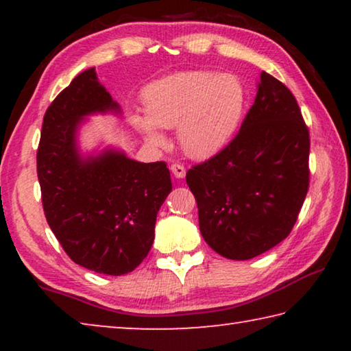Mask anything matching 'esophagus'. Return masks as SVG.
Returning <instances> with one entry per match:
<instances>
[{"mask_svg": "<svg viewBox=\"0 0 351 351\" xmlns=\"http://www.w3.org/2000/svg\"><path fill=\"white\" fill-rule=\"evenodd\" d=\"M170 171L173 173L175 178H178V180H182V178L186 176V169H184V165L181 164H171Z\"/></svg>", "mask_w": 351, "mask_h": 351, "instance_id": "esophagus-1", "label": "esophagus"}]
</instances>
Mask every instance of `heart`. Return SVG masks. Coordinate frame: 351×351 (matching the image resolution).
<instances>
[{
	"label": "heart",
	"instance_id": "obj_1",
	"mask_svg": "<svg viewBox=\"0 0 351 351\" xmlns=\"http://www.w3.org/2000/svg\"><path fill=\"white\" fill-rule=\"evenodd\" d=\"M246 100V86L239 75L210 69L181 71L144 88L147 117L134 114L132 122L154 147L165 145L159 128L178 127L182 152L193 159H207L234 138Z\"/></svg>",
	"mask_w": 351,
	"mask_h": 351
}]
</instances>
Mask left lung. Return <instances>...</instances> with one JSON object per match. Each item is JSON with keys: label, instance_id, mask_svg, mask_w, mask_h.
Listing matches in <instances>:
<instances>
[{"label": "left lung", "instance_id": "left-lung-1", "mask_svg": "<svg viewBox=\"0 0 351 351\" xmlns=\"http://www.w3.org/2000/svg\"><path fill=\"white\" fill-rule=\"evenodd\" d=\"M308 158L310 132L295 97L261 71L240 132L186 175L207 245L226 258L249 260L287 239L310 186Z\"/></svg>", "mask_w": 351, "mask_h": 351}]
</instances>
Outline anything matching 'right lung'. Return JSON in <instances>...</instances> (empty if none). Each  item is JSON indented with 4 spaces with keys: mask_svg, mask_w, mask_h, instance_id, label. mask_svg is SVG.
Masks as SVG:
<instances>
[{
    "mask_svg": "<svg viewBox=\"0 0 351 351\" xmlns=\"http://www.w3.org/2000/svg\"><path fill=\"white\" fill-rule=\"evenodd\" d=\"M121 112L94 68L58 94L43 117L37 175L47 224L74 263L123 276L142 263L154 240L159 207L171 190L167 164L138 162L106 148L83 156L77 130L94 112Z\"/></svg>",
    "mask_w": 351,
    "mask_h": 351,
    "instance_id": "obj_1",
    "label": "right lung"
}]
</instances>
